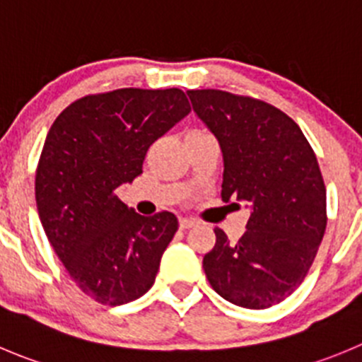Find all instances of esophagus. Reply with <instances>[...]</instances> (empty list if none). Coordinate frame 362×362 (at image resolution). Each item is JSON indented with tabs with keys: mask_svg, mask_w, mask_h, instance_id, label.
<instances>
[{
	"mask_svg": "<svg viewBox=\"0 0 362 362\" xmlns=\"http://www.w3.org/2000/svg\"><path fill=\"white\" fill-rule=\"evenodd\" d=\"M197 226V220L190 218V216H179V227L181 229H190V227Z\"/></svg>",
	"mask_w": 362,
	"mask_h": 362,
	"instance_id": "34e87169",
	"label": "esophagus"
}]
</instances>
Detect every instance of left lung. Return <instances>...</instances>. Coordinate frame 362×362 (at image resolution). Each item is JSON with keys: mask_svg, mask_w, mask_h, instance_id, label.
Segmentation results:
<instances>
[{"mask_svg": "<svg viewBox=\"0 0 362 362\" xmlns=\"http://www.w3.org/2000/svg\"><path fill=\"white\" fill-rule=\"evenodd\" d=\"M187 94L222 147V201L252 209L236 243L215 227L216 243L202 259L206 277L233 304L272 308L300 286L325 235L327 190L316 154L274 105L216 88Z\"/></svg>", "mask_w": 362, "mask_h": 362, "instance_id": "8db88e82", "label": "left lung"}]
</instances>
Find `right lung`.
Masks as SVG:
<instances>
[{"label": "right lung", "mask_w": 362, "mask_h": 362, "mask_svg": "<svg viewBox=\"0 0 362 362\" xmlns=\"http://www.w3.org/2000/svg\"><path fill=\"white\" fill-rule=\"evenodd\" d=\"M188 112L179 88H117L76 99L47 133L35 174L40 222L76 286L99 304H127L154 284L177 218L139 215L115 190Z\"/></svg>", "instance_id": "1"}]
</instances>
